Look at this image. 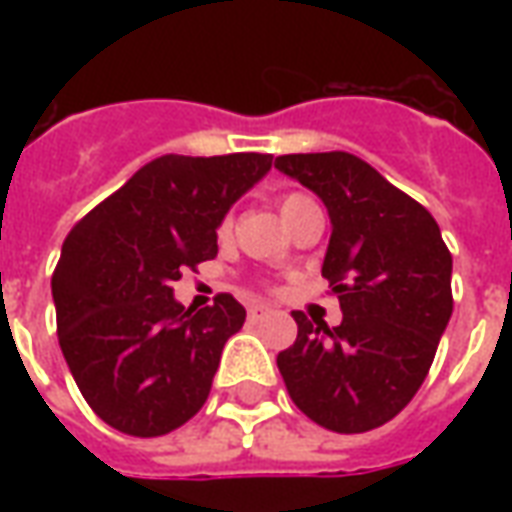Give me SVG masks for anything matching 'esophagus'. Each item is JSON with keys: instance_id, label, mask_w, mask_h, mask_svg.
I'll use <instances>...</instances> for the list:
<instances>
[{"instance_id": "esophagus-1", "label": "esophagus", "mask_w": 512, "mask_h": 512, "mask_svg": "<svg viewBox=\"0 0 512 512\" xmlns=\"http://www.w3.org/2000/svg\"><path fill=\"white\" fill-rule=\"evenodd\" d=\"M271 307H266V304H255V307H249V321H263V318H268L271 315Z\"/></svg>"}]
</instances>
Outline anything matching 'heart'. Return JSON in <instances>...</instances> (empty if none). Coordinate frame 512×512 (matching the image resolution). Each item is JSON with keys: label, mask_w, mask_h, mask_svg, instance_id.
Here are the masks:
<instances>
[{"label": "heart", "mask_w": 512, "mask_h": 512, "mask_svg": "<svg viewBox=\"0 0 512 512\" xmlns=\"http://www.w3.org/2000/svg\"><path fill=\"white\" fill-rule=\"evenodd\" d=\"M301 200H307V197H301V194H285V197L279 200V211H282V213L290 211V208H293V205H296V202H301ZM227 230H230V219H224L222 227H219V233L224 235Z\"/></svg>", "instance_id": "1"}]
</instances>
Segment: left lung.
<instances>
[{"label": "left lung", "mask_w": 512, "mask_h": 512, "mask_svg": "<svg viewBox=\"0 0 512 512\" xmlns=\"http://www.w3.org/2000/svg\"><path fill=\"white\" fill-rule=\"evenodd\" d=\"M274 167L315 191L332 219L321 274L343 321H307L277 356L293 403L321 428L365 433L400 414L428 376L452 315V255L417 200L362 158L290 153Z\"/></svg>", "instance_id": "1"}]
</instances>
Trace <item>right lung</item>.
Wrapping results in <instances>:
<instances>
[{
	"label": "right lung",
	"mask_w": 512,
	"mask_h": 512,
	"mask_svg": "<svg viewBox=\"0 0 512 512\" xmlns=\"http://www.w3.org/2000/svg\"><path fill=\"white\" fill-rule=\"evenodd\" d=\"M268 169V153L161 156L68 233L51 277L57 337L79 392L106 425L153 439L208 400L246 310L222 293L191 312L172 282L216 257L219 224Z\"/></svg>",
	"instance_id": "add662e5"
}]
</instances>
